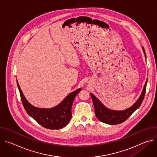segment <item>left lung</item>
Returning a JSON list of instances; mask_svg holds the SVG:
<instances>
[{
    "label": "left lung",
    "instance_id": "1",
    "mask_svg": "<svg viewBox=\"0 0 157 157\" xmlns=\"http://www.w3.org/2000/svg\"><path fill=\"white\" fill-rule=\"evenodd\" d=\"M142 48L146 58V53L144 48L142 47ZM147 83V80L145 84L142 93L136 102L130 108L122 111L113 110L107 109L96 97L91 93V96L94 106L95 114L97 118L100 121L110 125L119 124L125 121L133 113V112L136 111L140 106L145 94Z\"/></svg>",
    "mask_w": 157,
    "mask_h": 157
}]
</instances>
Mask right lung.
Here are the masks:
<instances>
[{
	"label": "right lung",
	"mask_w": 157,
	"mask_h": 157,
	"mask_svg": "<svg viewBox=\"0 0 157 157\" xmlns=\"http://www.w3.org/2000/svg\"><path fill=\"white\" fill-rule=\"evenodd\" d=\"M17 82L21 100L26 112L39 124L44 128L52 130L61 128L68 124L72 117L71 107L74 99L81 90V88L68 94L57 106L50 109H41L33 106L28 102L17 80Z\"/></svg>",
	"instance_id": "obj_1"
}]
</instances>
